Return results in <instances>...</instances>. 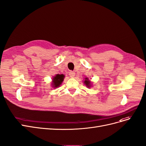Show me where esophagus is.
<instances>
[{
  "label": "esophagus",
  "instance_id": "1",
  "mask_svg": "<svg viewBox=\"0 0 146 146\" xmlns=\"http://www.w3.org/2000/svg\"><path fill=\"white\" fill-rule=\"evenodd\" d=\"M75 72H73V71H70L69 72V76L71 77H74V76H75Z\"/></svg>",
  "mask_w": 146,
  "mask_h": 146
}]
</instances>
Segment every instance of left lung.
Segmentation results:
<instances>
[{"label": "left lung", "mask_w": 146, "mask_h": 146, "mask_svg": "<svg viewBox=\"0 0 146 146\" xmlns=\"http://www.w3.org/2000/svg\"><path fill=\"white\" fill-rule=\"evenodd\" d=\"M84 83L86 84V86H87L88 88L90 87V86H91V85H90V81L88 80V78H86V79H85Z\"/></svg>", "instance_id": "8db88e82"}]
</instances>
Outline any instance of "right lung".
<instances>
[{
    "instance_id": "1",
    "label": "right lung",
    "mask_w": 146,
    "mask_h": 146,
    "mask_svg": "<svg viewBox=\"0 0 146 146\" xmlns=\"http://www.w3.org/2000/svg\"><path fill=\"white\" fill-rule=\"evenodd\" d=\"M64 75L63 74H57L53 78L52 80V85L53 87L54 88H57L60 86V85L62 84V82L63 81L64 79Z\"/></svg>"
}]
</instances>
